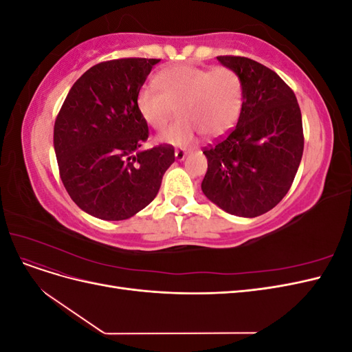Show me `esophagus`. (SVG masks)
I'll return each instance as SVG.
<instances>
[{
    "mask_svg": "<svg viewBox=\"0 0 352 352\" xmlns=\"http://www.w3.org/2000/svg\"><path fill=\"white\" fill-rule=\"evenodd\" d=\"M186 155H188V153L185 150H176L175 151V157H176L177 162H182V160H185Z\"/></svg>",
    "mask_w": 352,
    "mask_h": 352,
    "instance_id": "34e87169",
    "label": "esophagus"
}]
</instances>
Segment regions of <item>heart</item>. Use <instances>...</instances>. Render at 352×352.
Wrapping results in <instances>:
<instances>
[{
    "mask_svg": "<svg viewBox=\"0 0 352 352\" xmlns=\"http://www.w3.org/2000/svg\"><path fill=\"white\" fill-rule=\"evenodd\" d=\"M160 91L144 87L138 92L136 109L148 126L163 131L175 117L180 120L158 136V141L186 146L199 132L208 138L228 133L239 119L242 83L229 67H166L155 76Z\"/></svg>",
    "mask_w": 352,
    "mask_h": 352,
    "instance_id": "b5f03b06",
    "label": "heart"
}]
</instances>
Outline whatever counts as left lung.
Here are the masks:
<instances>
[{"label":"left lung","instance_id":"1","mask_svg":"<svg viewBox=\"0 0 352 352\" xmlns=\"http://www.w3.org/2000/svg\"><path fill=\"white\" fill-rule=\"evenodd\" d=\"M238 73L242 109L236 126L204 150V195L239 217H257L289 190L304 151L301 110L278 73L247 57L220 56Z\"/></svg>","mask_w":352,"mask_h":352}]
</instances>
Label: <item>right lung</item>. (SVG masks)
Segmentation results:
<instances>
[{
    "instance_id": "1",
    "label": "right lung",
    "mask_w": 352,
    "mask_h": 352,
    "mask_svg": "<svg viewBox=\"0 0 352 352\" xmlns=\"http://www.w3.org/2000/svg\"><path fill=\"white\" fill-rule=\"evenodd\" d=\"M160 60L102 61L74 82L54 124L61 182L76 206L101 220H126L158 194L175 162L172 145L141 151L148 124L136 97Z\"/></svg>"
}]
</instances>
